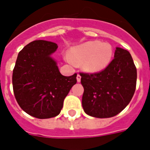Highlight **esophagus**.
<instances>
[{"mask_svg":"<svg viewBox=\"0 0 150 150\" xmlns=\"http://www.w3.org/2000/svg\"><path fill=\"white\" fill-rule=\"evenodd\" d=\"M77 81L78 82H80V81H81V76H80L79 74H78L77 75Z\"/></svg>","mask_w":150,"mask_h":150,"instance_id":"34e87169","label":"esophagus"}]
</instances>
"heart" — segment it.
Listing matches in <instances>:
<instances>
[{
  "label": "heart",
  "mask_w": 150,
  "mask_h": 150,
  "mask_svg": "<svg viewBox=\"0 0 150 150\" xmlns=\"http://www.w3.org/2000/svg\"><path fill=\"white\" fill-rule=\"evenodd\" d=\"M112 57L113 48L110 44L100 41H89L73 48L71 56L67 55L66 60L72 65L82 63L85 70L97 72L109 64Z\"/></svg>",
  "instance_id": "obj_1"
}]
</instances>
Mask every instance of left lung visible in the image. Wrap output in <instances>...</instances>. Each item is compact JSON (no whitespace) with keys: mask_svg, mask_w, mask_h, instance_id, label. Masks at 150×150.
Returning <instances> with one entry per match:
<instances>
[{"mask_svg":"<svg viewBox=\"0 0 150 150\" xmlns=\"http://www.w3.org/2000/svg\"><path fill=\"white\" fill-rule=\"evenodd\" d=\"M79 74L84 88L82 107L89 116H115L127 107L135 93L136 67L130 53L122 48H116L114 58L103 70Z\"/></svg>","mask_w":150,"mask_h":150,"instance_id":"8db88e82","label":"left lung"}]
</instances>
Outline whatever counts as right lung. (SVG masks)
<instances>
[{
    "mask_svg": "<svg viewBox=\"0 0 150 150\" xmlns=\"http://www.w3.org/2000/svg\"><path fill=\"white\" fill-rule=\"evenodd\" d=\"M57 47L53 42L33 41L18 53L13 69L15 99L25 113L36 118L58 115L64 100L77 82L76 73L62 75L50 57Z\"/></svg>",
    "mask_w": 150,
    "mask_h": 150,
    "instance_id": "1",
    "label": "right lung"
}]
</instances>
